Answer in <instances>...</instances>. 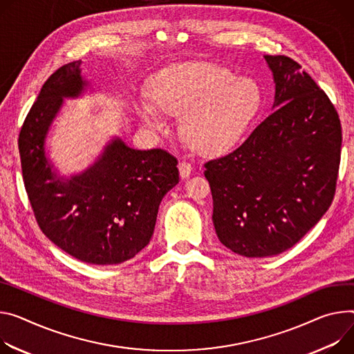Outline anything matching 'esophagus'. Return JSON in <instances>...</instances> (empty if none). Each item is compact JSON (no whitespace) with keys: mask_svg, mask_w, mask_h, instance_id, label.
Masks as SVG:
<instances>
[{"mask_svg":"<svg viewBox=\"0 0 354 354\" xmlns=\"http://www.w3.org/2000/svg\"><path fill=\"white\" fill-rule=\"evenodd\" d=\"M178 168H179V175H180L182 179L189 178L190 174H192V169H194L189 162H186V160H182V162H179Z\"/></svg>","mask_w":354,"mask_h":354,"instance_id":"1","label":"esophagus"}]
</instances>
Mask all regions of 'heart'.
I'll return each instance as SVG.
<instances>
[{
  "mask_svg": "<svg viewBox=\"0 0 354 354\" xmlns=\"http://www.w3.org/2000/svg\"><path fill=\"white\" fill-rule=\"evenodd\" d=\"M153 99L138 103L149 127L164 124V111L182 115L185 140L196 151L217 155L245 136L263 106L260 86L207 62H185L156 73Z\"/></svg>",
  "mask_w": 354,
  "mask_h": 354,
  "instance_id": "b5f03b06",
  "label": "heart"
}]
</instances>
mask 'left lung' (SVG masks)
<instances>
[{"mask_svg": "<svg viewBox=\"0 0 354 354\" xmlns=\"http://www.w3.org/2000/svg\"><path fill=\"white\" fill-rule=\"evenodd\" d=\"M272 113L233 152L205 164L213 224L223 245L244 257L295 245L332 205L342 125L326 93L283 55H266Z\"/></svg>", "mask_w": 354, "mask_h": 354, "instance_id": "obj_1", "label": "left lung"}]
</instances>
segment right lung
<instances>
[{
  "label": "right lung",
  "mask_w": 354,
  "mask_h": 354,
  "mask_svg": "<svg viewBox=\"0 0 354 354\" xmlns=\"http://www.w3.org/2000/svg\"><path fill=\"white\" fill-rule=\"evenodd\" d=\"M82 60L57 69L42 86L19 133L26 194L44 234L75 259L114 266L133 259L153 234L160 201L178 185L175 156L140 151L113 138L80 174L60 176L46 156V137L65 99L88 87Z\"/></svg>",
  "instance_id": "1"
}]
</instances>
